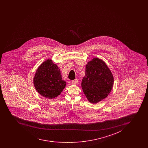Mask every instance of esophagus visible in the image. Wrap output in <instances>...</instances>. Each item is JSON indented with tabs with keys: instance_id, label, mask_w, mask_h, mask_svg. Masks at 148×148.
<instances>
[{
	"instance_id": "obj_1",
	"label": "esophagus",
	"mask_w": 148,
	"mask_h": 148,
	"mask_svg": "<svg viewBox=\"0 0 148 148\" xmlns=\"http://www.w3.org/2000/svg\"><path fill=\"white\" fill-rule=\"evenodd\" d=\"M72 84H77L78 83V80L77 79H75L74 80L71 81Z\"/></svg>"
}]
</instances>
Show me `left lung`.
<instances>
[{
  "mask_svg": "<svg viewBox=\"0 0 148 148\" xmlns=\"http://www.w3.org/2000/svg\"><path fill=\"white\" fill-rule=\"evenodd\" d=\"M113 84L112 72L103 60L94 58L87 62L81 87L90 103H98L106 98Z\"/></svg>",
  "mask_w": 148,
  "mask_h": 148,
  "instance_id": "1",
  "label": "left lung"
}]
</instances>
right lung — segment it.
<instances>
[{
	"instance_id": "obj_1",
	"label": "right lung",
	"mask_w": 148,
	"mask_h": 148,
	"mask_svg": "<svg viewBox=\"0 0 148 148\" xmlns=\"http://www.w3.org/2000/svg\"><path fill=\"white\" fill-rule=\"evenodd\" d=\"M33 82L37 92L49 99L58 97L66 85L60 68L51 58L46 60L37 69Z\"/></svg>"
}]
</instances>
